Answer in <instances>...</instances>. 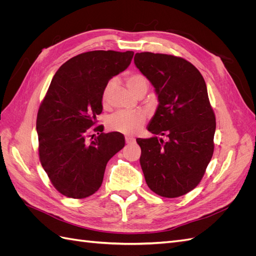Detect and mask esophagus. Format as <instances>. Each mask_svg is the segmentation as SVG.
<instances>
[{"instance_id": "34e87169", "label": "esophagus", "mask_w": 256, "mask_h": 256, "mask_svg": "<svg viewBox=\"0 0 256 256\" xmlns=\"http://www.w3.org/2000/svg\"><path fill=\"white\" fill-rule=\"evenodd\" d=\"M125 140H126V143H134V141H136V138H132V136H127L126 138H125Z\"/></svg>"}]
</instances>
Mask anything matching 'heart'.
<instances>
[{
	"label": "heart",
	"instance_id": "1",
	"mask_svg": "<svg viewBox=\"0 0 256 256\" xmlns=\"http://www.w3.org/2000/svg\"><path fill=\"white\" fill-rule=\"evenodd\" d=\"M115 84V80L111 79L104 86L102 92V102L104 106H109ZM126 84L128 88L136 96L148 90V81L146 76L138 72L128 74L126 76ZM146 115L142 111H120L110 116L108 120V127L115 132L134 134L144 125Z\"/></svg>",
	"mask_w": 256,
	"mask_h": 256
}]
</instances>
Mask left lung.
Wrapping results in <instances>:
<instances>
[{
  "label": "left lung",
  "mask_w": 256,
  "mask_h": 256,
  "mask_svg": "<svg viewBox=\"0 0 256 256\" xmlns=\"http://www.w3.org/2000/svg\"><path fill=\"white\" fill-rule=\"evenodd\" d=\"M134 64L159 102L147 126L154 136L136 138L146 184L160 196H182L200 184L214 154L216 116L205 80L190 62L168 54L136 53Z\"/></svg>",
  "instance_id": "8db88e82"
}]
</instances>
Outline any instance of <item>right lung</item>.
<instances>
[{
  "mask_svg": "<svg viewBox=\"0 0 256 256\" xmlns=\"http://www.w3.org/2000/svg\"><path fill=\"white\" fill-rule=\"evenodd\" d=\"M132 51L96 50L68 60L54 74L37 113L40 160L52 184L72 198H88L100 188L104 170L125 146L120 132L88 134L102 112V92L112 76L124 72Z\"/></svg>",
  "mask_w": 256,
  "mask_h": 256,
  "instance_id": "1",
  "label": "right lung"
}]
</instances>
